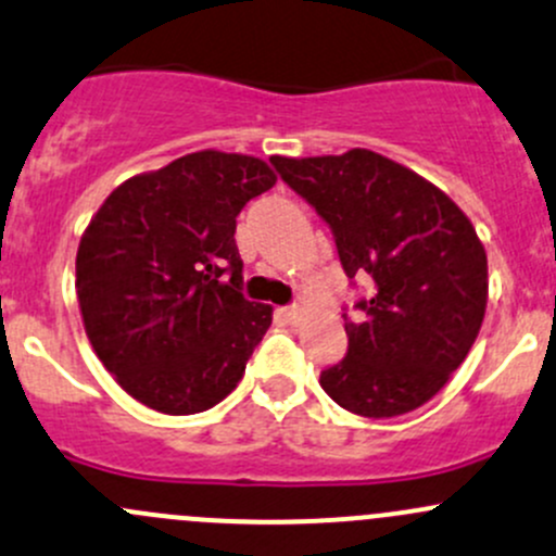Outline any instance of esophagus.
<instances>
[{"mask_svg": "<svg viewBox=\"0 0 556 556\" xmlns=\"http://www.w3.org/2000/svg\"><path fill=\"white\" fill-rule=\"evenodd\" d=\"M277 317L282 319V323L295 325V323H301V308H298V306H282V308H277Z\"/></svg>", "mask_w": 556, "mask_h": 556, "instance_id": "obj_1", "label": "esophagus"}]
</instances>
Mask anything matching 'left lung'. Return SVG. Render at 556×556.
I'll return each mask as SVG.
<instances>
[{"instance_id":"1","label":"left lung","mask_w":556,"mask_h":556,"mask_svg":"<svg viewBox=\"0 0 556 556\" xmlns=\"http://www.w3.org/2000/svg\"><path fill=\"white\" fill-rule=\"evenodd\" d=\"M285 184L330 224L349 279L370 282L349 352L319 383L343 410L394 418L426 405L458 370L488 308V253L442 189L410 167L352 149L271 156Z\"/></svg>"}]
</instances>
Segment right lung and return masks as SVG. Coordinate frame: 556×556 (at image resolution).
I'll return each mask as SVG.
<instances>
[{"instance_id": "obj_1", "label": "right lung", "mask_w": 556, "mask_h": 556, "mask_svg": "<svg viewBox=\"0 0 556 556\" xmlns=\"http://www.w3.org/2000/svg\"><path fill=\"white\" fill-rule=\"evenodd\" d=\"M277 184L268 162L204 149L116 186L77 250V298L92 352L151 410L218 405L271 325L239 293L237 215Z\"/></svg>"}]
</instances>
